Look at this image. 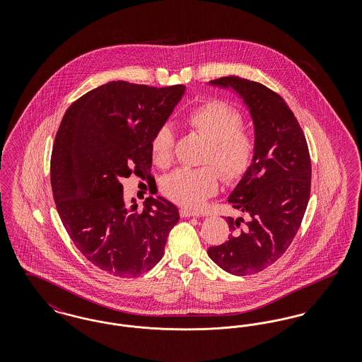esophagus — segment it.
Wrapping results in <instances>:
<instances>
[{
    "label": "esophagus",
    "mask_w": 362,
    "mask_h": 362,
    "mask_svg": "<svg viewBox=\"0 0 362 362\" xmlns=\"http://www.w3.org/2000/svg\"><path fill=\"white\" fill-rule=\"evenodd\" d=\"M180 216L182 217H185V218H189V217H199V214H197V213H192V211H189L187 209H180Z\"/></svg>",
    "instance_id": "obj_1"
}]
</instances>
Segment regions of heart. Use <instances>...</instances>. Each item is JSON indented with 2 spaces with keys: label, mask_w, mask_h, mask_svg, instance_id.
Segmentation results:
<instances>
[{
  "label": "heart",
  "mask_w": 362,
  "mask_h": 362,
  "mask_svg": "<svg viewBox=\"0 0 362 362\" xmlns=\"http://www.w3.org/2000/svg\"><path fill=\"white\" fill-rule=\"evenodd\" d=\"M243 123L240 111L223 100H210L189 112V127L207 141L202 163L216 165L226 183L239 182L254 161L255 139ZM151 148L158 165L171 163L175 134L170 123L156 130ZM213 165L179 168L163 180L161 189L179 206L198 210L218 189L220 175Z\"/></svg>",
  "instance_id": "obj_1"
}]
</instances>
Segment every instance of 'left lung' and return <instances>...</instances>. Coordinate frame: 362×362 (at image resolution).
<instances>
[{
    "instance_id": "1",
    "label": "left lung",
    "mask_w": 362,
    "mask_h": 362,
    "mask_svg": "<svg viewBox=\"0 0 362 362\" xmlns=\"http://www.w3.org/2000/svg\"><path fill=\"white\" fill-rule=\"evenodd\" d=\"M210 84L232 89L250 110L255 155L228 198L247 221L228 217V240L207 255L230 274H255L285 254L301 225L310 201V151L292 110L274 90L238 76Z\"/></svg>"
}]
</instances>
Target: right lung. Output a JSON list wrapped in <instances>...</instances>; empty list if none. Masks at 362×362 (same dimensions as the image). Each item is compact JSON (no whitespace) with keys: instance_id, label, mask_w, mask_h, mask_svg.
I'll use <instances>...</instances> for the list:
<instances>
[{"instance_id":"add662e5","label":"right lung","mask_w":362,"mask_h":362,"mask_svg":"<svg viewBox=\"0 0 362 362\" xmlns=\"http://www.w3.org/2000/svg\"><path fill=\"white\" fill-rule=\"evenodd\" d=\"M186 90L185 86L111 81L66 110L52 146V189L57 211L78 251L111 276L133 278L164 255L177 207L149 197L142 211L124 205L121 180H151L152 138Z\"/></svg>"}]
</instances>
